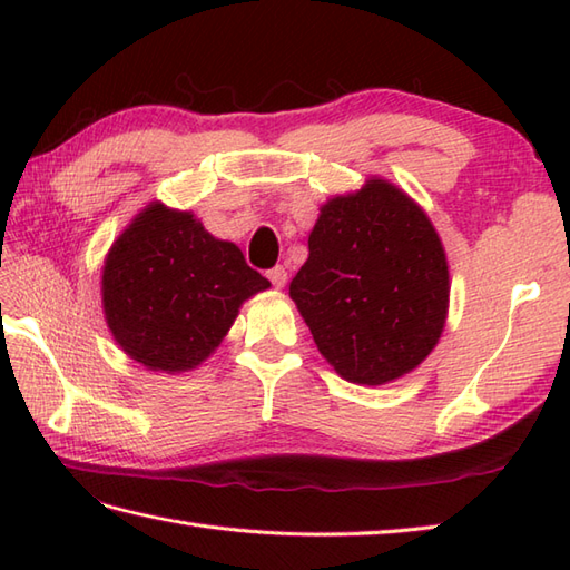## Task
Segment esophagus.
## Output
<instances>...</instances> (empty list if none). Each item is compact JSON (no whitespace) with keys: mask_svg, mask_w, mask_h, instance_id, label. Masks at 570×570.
Instances as JSON below:
<instances>
[{"mask_svg":"<svg viewBox=\"0 0 570 570\" xmlns=\"http://www.w3.org/2000/svg\"><path fill=\"white\" fill-rule=\"evenodd\" d=\"M266 278H269L274 288H282L286 284V269L284 266H274V269L266 272Z\"/></svg>","mask_w":570,"mask_h":570,"instance_id":"1","label":"esophagus"}]
</instances>
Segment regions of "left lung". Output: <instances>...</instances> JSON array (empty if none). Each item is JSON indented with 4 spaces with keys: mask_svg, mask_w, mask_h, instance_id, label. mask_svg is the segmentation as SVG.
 <instances>
[{
    "mask_svg": "<svg viewBox=\"0 0 570 570\" xmlns=\"http://www.w3.org/2000/svg\"><path fill=\"white\" fill-rule=\"evenodd\" d=\"M448 294L445 252L429 215L382 178L323 205L308 259L288 286L321 355L347 382L370 386L429 357Z\"/></svg>",
    "mask_w": 570,
    "mask_h": 570,
    "instance_id": "1",
    "label": "left lung"
}]
</instances>
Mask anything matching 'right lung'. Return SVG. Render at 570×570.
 Here are the masks:
<instances>
[{
  "label": "right lung",
  "mask_w": 570,
  "mask_h": 570,
  "mask_svg": "<svg viewBox=\"0 0 570 570\" xmlns=\"http://www.w3.org/2000/svg\"><path fill=\"white\" fill-rule=\"evenodd\" d=\"M272 284L233 242L193 213L151 203L107 254L102 308L117 345L154 372H186L208 357L242 301Z\"/></svg>",
  "instance_id": "add662e5"
}]
</instances>
